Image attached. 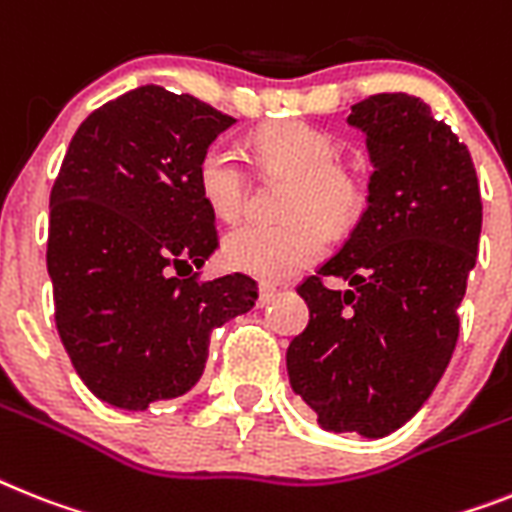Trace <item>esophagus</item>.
Wrapping results in <instances>:
<instances>
[{
    "label": "esophagus",
    "instance_id": "obj_1",
    "mask_svg": "<svg viewBox=\"0 0 512 512\" xmlns=\"http://www.w3.org/2000/svg\"><path fill=\"white\" fill-rule=\"evenodd\" d=\"M274 295H277V287H274V285H261V290H259V306H266V303L272 301Z\"/></svg>",
    "mask_w": 512,
    "mask_h": 512
}]
</instances>
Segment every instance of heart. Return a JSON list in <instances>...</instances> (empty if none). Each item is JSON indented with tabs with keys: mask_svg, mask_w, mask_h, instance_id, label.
Returning <instances> with one entry per match:
<instances>
[{
	"mask_svg": "<svg viewBox=\"0 0 512 512\" xmlns=\"http://www.w3.org/2000/svg\"><path fill=\"white\" fill-rule=\"evenodd\" d=\"M266 172L290 177L277 225L243 222L227 232V266L266 282L290 280L322 259L329 227L345 230L369 204V183L358 167L337 159V141L301 120L264 125L251 138ZM198 193L219 219H238L246 209L248 170L235 146L211 143L196 167Z\"/></svg>",
	"mask_w": 512,
	"mask_h": 512,
	"instance_id": "heart-1",
	"label": "heart"
}]
</instances>
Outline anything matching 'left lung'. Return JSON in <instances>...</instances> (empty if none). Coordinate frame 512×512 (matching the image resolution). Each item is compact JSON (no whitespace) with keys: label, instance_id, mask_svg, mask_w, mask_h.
<instances>
[{"label":"left lung","instance_id":"obj_1","mask_svg":"<svg viewBox=\"0 0 512 512\" xmlns=\"http://www.w3.org/2000/svg\"><path fill=\"white\" fill-rule=\"evenodd\" d=\"M348 122L374 164L369 206L298 285L308 327L287 348V374L324 429L377 439L416 416L453 358L481 193L466 143L418 96H369ZM327 276L349 290L327 288Z\"/></svg>","mask_w":512,"mask_h":512}]
</instances>
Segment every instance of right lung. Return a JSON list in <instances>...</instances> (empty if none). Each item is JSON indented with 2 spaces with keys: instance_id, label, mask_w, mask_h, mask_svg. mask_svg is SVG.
<instances>
[{
  "instance_id": "1",
  "label": "right lung",
  "mask_w": 512,
  "mask_h": 512,
  "mask_svg": "<svg viewBox=\"0 0 512 512\" xmlns=\"http://www.w3.org/2000/svg\"><path fill=\"white\" fill-rule=\"evenodd\" d=\"M232 122L196 96L141 86L88 114L70 141L49 196L46 266L59 340L104 403L143 411L185 395L211 329L259 298L248 274L193 272L219 248L198 159Z\"/></svg>"
}]
</instances>
